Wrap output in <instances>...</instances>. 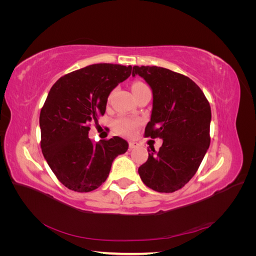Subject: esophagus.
Returning a JSON list of instances; mask_svg holds the SVG:
<instances>
[{
	"label": "esophagus",
	"instance_id": "esophagus-1",
	"mask_svg": "<svg viewBox=\"0 0 256 256\" xmlns=\"http://www.w3.org/2000/svg\"><path fill=\"white\" fill-rule=\"evenodd\" d=\"M136 147H138V143L136 142H129V150H134V148H136Z\"/></svg>",
	"mask_w": 256,
	"mask_h": 256
}]
</instances>
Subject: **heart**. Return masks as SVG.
<instances>
[{
	"mask_svg": "<svg viewBox=\"0 0 256 256\" xmlns=\"http://www.w3.org/2000/svg\"><path fill=\"white\" fill-rule=\"evenodd\" d=\"M144 86H146V85L142 82H134L131 85V90H132L134 92H136V90ZM138 126H140V120L128 118H120L118 120H115L113 122V127L115 131L122 136H131Z\"/></svg>",
	"mask_w": 256,
	"mask_h": 256,
	"instance_id": "1",
	"label": "heart"
}]
</instances>
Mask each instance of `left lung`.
I'll use <instances>...</instances> for the list:
<instances>
[{
	"label": "left lung",
	"mask_w": 256,
	"mask_h": 256,
	"mask_svg": "<svg viewBox=\"0 0 256 256\" xmlns=\"http://www.w3.org/2000/svg\"><path fill=\"white\" fill-rule=\"evenodd\" d=\"M152 90V111L145 136L164 140L159 152L147 148L138 168L147 187L174 192L194 176L210 144L212 110L204 92L188 76L157 66H134Z\"/></svg>",
	"instance_id": "8db88e82"
}]
</instances>
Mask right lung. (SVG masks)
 Instances as JSON below:
<instances>
[{
	"label": "right lung",
	"mask_w": 256,
	"mask_h": 256,
	"mask_svg": "<svg viewBox=\"0 0 256 256\" xmlns=\"http://www.w3.org/2000/svg\"><path fill=\"white\" fill-rule=\"evenodd\" d=\"M131 66L94 64L60 78L42 108V152L68 189L90 192L109 176L113 160L128 150L120 136L94 143L90 124L106 112L108 97L131 74Z\"/></svg>",
	"instance_id": "obj_1"
}]
</instances>
